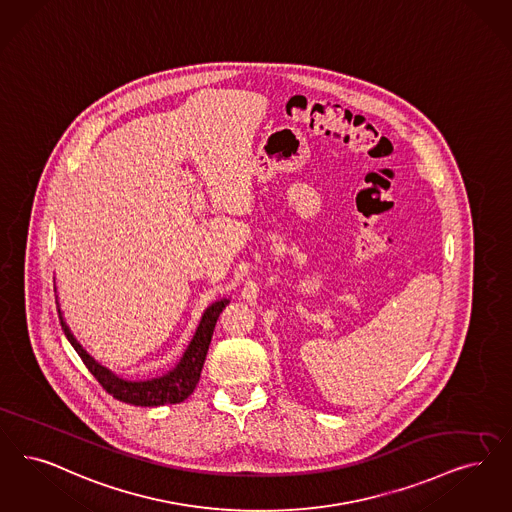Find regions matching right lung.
<instances>
[{
	"instance_id": "obj_1",
	"label": "right lung",
	"mask_w": 512,
	"mask_h": 512,
	"mask_svg": "<svg viewBox=\"0 0 512 512\" xmlns=\"http://www.w3.org/2000/svg\"><path fill=\"white\" fill-rule=\"evenodd\" d=\"M57 289V287H55ZM230 303V299H221L211 303L205 308L200 324L194 331L188 347L183 352L181 360L175 364V368L169 369L167 373H162L152 379H141V381H131L123 379L116 375L114 371L104 368L99 364L85 348L78 343L74 333L66 326L64 316H62L61 307H59V320H61L62 331L70 345L80 354L83 364L93 373V377L101 383L108 394H112L116 400L131 404V406H143V408H156L164 404H179L186 400L200 381V373L204 368L205 354L213 337V329L219 320V314L223 308Z\"/></svg>"
}]
</instances>
